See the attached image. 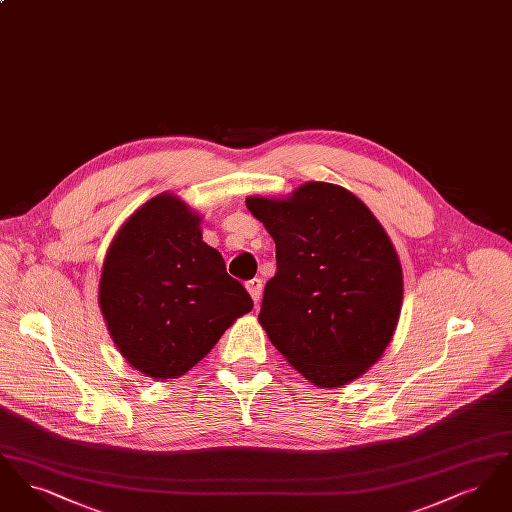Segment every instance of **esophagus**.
Returning a JSON list of instances; mask_svg holds the SVG:
<instances>
[{
    "label": "esophagus",
    "mask_w": 512,
    "mask_h": 512,
    "mask_svg": "<svg viewBox=\"0 0 512 512\" xmlns=\"http://www.w3.org/2000/svg\"><path fill=\"white\" fill-rule=\"evenodd\" d=\"M245 288H247V292L251 295V299H253L255 303H259L261 293H263V280H261V278H253V280H249V282L245 284Z\"/></svg>",
    "instance_id": "esophagus-1"
}]
</instances>
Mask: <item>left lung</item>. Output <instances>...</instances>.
<instances>
[{
  "mask_svg": "<svg viewBox=\"0 0 512 512\" xmlns=\"http://www.w3.org/2000/svg\"><path fill=\"white\" fill-rule=\"evenodd\" d=\"M247 209L276 244V274L259 322L272 345L318 388L365 374L388 347L403 303V272L382 224L345 188L307 182Z\"/></svg>",
  "mask_w": 512,
  "mask_h": 512,
  "instance_id": "left-lung-1",
  "label": "left lung"
}]
</instances>
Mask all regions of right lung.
<instances>
[{
    "mask_svg": "<svg viewBox=\"0 0 512 512\" xmlns=\"http://www.w3.org/2000/svg\"><path fill=\"white\" fill-rule=\"evenodd\" d=\"M199 222L176 195H157L122 224L101 268L107 330L128 365L155 380L186 374L253 309Z\"/></svg>",
    "mask_w": 512,
    "mask_h": 512,
    "instance_id": "1",
    "label": "right lung"
}]
</instances>
